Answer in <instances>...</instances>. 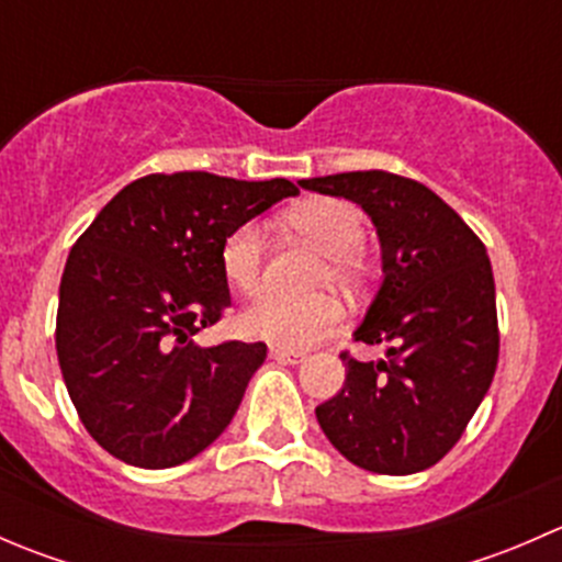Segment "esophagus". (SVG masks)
<instances>
[{
  "label": "esophagus",
  "instance_id": "obj_1",
  "mask_svg": "<svg viewBox=\"0 0 562 562\" xmlns=\"http://www.w3.org/2000/svg\"><path fill=\"white\" fill-rule=\"evenodd\" d=\"M269 356L274 361H280V364H302V361L307 359L304 350H288V348H280V345H274V348L269 350Z\"/></svg>",
  "mask_w": 562,
  "mask_h": 562
}]
</instances>
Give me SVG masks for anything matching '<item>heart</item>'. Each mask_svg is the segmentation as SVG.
Here are the masks:
<instances>
[{"label": "heart", "mask_w": 562, "mask_h": 562, "mask_svg": "<svg viewBox=\"0 0 562 562\" xmlns=\"http://www.w3.org/2000/svg\"><path fill=\"white\" fill-rule=\"evenodd\" d=\"M285 225L326 255L321 282L356 291L364 280L361 247L367 241V223L359 206L339 198H315L285 214ZM263 231L258 223H241L228 231L220 245V271L225 282L241 296H255L263 288ZM345 310L337 299L317 296L307 302L282 296H266L239 315L245 337L266 339L288 350H304L342 328Z\"/></svg>", "instance_id": "1"}]
</instances>
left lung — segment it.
I'll list each match as a JSON object with an SVG mask.
<instances>
[{
	"label": "left lung",
	"instance_id": "8db88e82",
	"mask_svg": "<svg viewBox=\"0 0 562 562\" xmlns=\"http://www.w3.org/2000/svg\"><path fill=\"white\" fill-rule=\"evenodd\" d=\"M348 198L381 239L383 282L356 342L386 359L342 353V391L315 407L334 449L372 473L411 475L440 462L490 391L501 350L495 277L486 247L422 181L389 171L302 179Z\"/></svg>",
	"mask_w": 562,
	"mask_h": 562
}]
</instances>
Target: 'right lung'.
I'll use <instances>...</instances> for the list:
<instances>
[{
	"label": "right lung",
	"instance_id": "1",
	"mask_svg": "<svg viewBox=\"0 0 562 562\" xmlns=\"http://www.w3.org/2000/svg\"><path fill=\"white\" fill-rule=\"evenodd\" d=\"M288 179L149 173L105 203L76 241L59 285L56 356L87 432L122 462L173 468L223 435L263 342L201 348L231 307L220 245L282 198Z\"/></svg>",
	"mask_w": 562,
	"mask_h": 562
}]
</instances>
